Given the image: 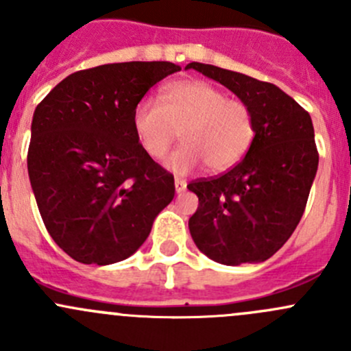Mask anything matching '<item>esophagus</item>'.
I'll return each instance as SVG.
<instances>
[{
  "label": "esophagus",
  "instance_id": "34e87169",
  "mask_svg": "<svg viewBox=\"0 0 351 351\" xmlns=\"http://www.w3.org/2000/svg\"><path fill=\"white\" fill-rule=\"evenodd\" d=\"M175 190H176V193L185 192V190H186V182H185V180L175 178Z\"/></svg>",
  "mask_w": 351,
  "mask_h": 351
}]
</instances>
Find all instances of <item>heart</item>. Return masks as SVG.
<instances>
[{"instance_id": "b5f03b06", "label": "heart", "mask_w": 351, "mask_h": 351, "mask_svg": "<svg viewBox=\"0 0 351 351\" xmlns=\"http://www.w3.org/2000/svg\"><path fill=\"white\" fill-rule=\"evenodd\" d=\"M132 129L151 158L165 156L180 132L183 144L165 162L176 175H186L204 162L215 173L231 169L250 151L256 134L250 105L197 80L166 86L161 104L143 98L134 107Z\"/></svg>"}]
</instances>
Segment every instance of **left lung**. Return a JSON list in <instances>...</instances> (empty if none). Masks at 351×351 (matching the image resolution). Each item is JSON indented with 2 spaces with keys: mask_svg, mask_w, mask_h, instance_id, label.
Listing matches in <instances>:
<instances>
[{
  "mask_svg": "<svg viewBox=\"0 0 351 351\" xmlns=\"http://www.w3.org/2000/svg\"><path fill=\"white\" fill-rule=\"evenodd\" d=\"M250 105L256 134L228 173L186 185L198 197L189 229L198 250L222 265L261 263L299 224L317 171L311 115L275 84L222 67L190 62Z\"/></svg>",
  "mask_w": 351,
  "mask_h": 351,
  "instance_id": "obj_1",
  "label": "left lung"
}]
</instances>
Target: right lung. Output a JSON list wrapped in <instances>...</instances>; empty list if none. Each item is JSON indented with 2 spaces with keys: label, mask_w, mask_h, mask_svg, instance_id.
I'll list each match as a JSON object with an SVG mask.
<instances>
[{
  "label": "right lung",
  "mask_w": 351,
  "mask_h": 351,
  "mask_svg": "<svg viewBox=\"0 0 351 351\" xmlns=\"http://www.w3.org/2000/svg\"><path fill=\"white\" fill-rule=\"evenodd\" d=\"M182 67L115 62L77 71L37 105L27 166L42 221L56 244L84 265L136 253L175 178L139 146L134 107Z\"/></svg>",
  "instance_id": "1"
}]
</instances>
